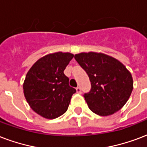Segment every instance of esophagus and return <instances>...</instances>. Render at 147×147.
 Listing matches in <instances>:
<instances>
[{"label": "esophagus", "mask_w": 147, "mask_h": 147, "mask_svg": "<svg viewBox=\"0 0 147 147\" xmlns=\"http://www.w3.org/2000/svg\"><path fill=\"white\" fill-rule=\"evenodd\" d=\"M76 92H77V93L81 94L82 93L81 88H80V87H77V88H76Z\"/></svg>", "instance_id": "34e87169"}]
</instances>
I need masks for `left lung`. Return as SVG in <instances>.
<instances>
[{
  "label": "left lung",
  "instance_id": "1",
  "mask_svg": "<svg viewBox=\"0 0 147 147\" xmlns=\"http://www.w3.org/2000/svg\"><path fill=\"white\" fill-rule=\"evenodd\" d=\"M75 59L91 82V90L84 94L90 110L102 116L119 110L133 88L131 73L124 65L111 56L96 52L76 54Z\"/></svg>",
  "mask_w": 147,
  "mask_h": 147
}]
</instances>
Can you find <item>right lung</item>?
I'll return each mask as SVG.
<instances>
[{"mask_svg":"<svg viewBox=\"0 0 147 147\" xmlns=\"http://www.w3.org/2000/svg\"><path fill=\"white\" fill-rule=\"evenodd\" d=\"M74 55L55 52L34 64L25 77L23 88L29 106L44 118L55 119L65 113L76 88L69 86L64 70Z\"/></svg>","mask_w":147,"mask_h":147,"instance_id":"1","label":"right lung"}]
</instances>
